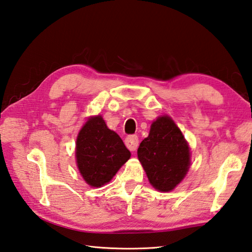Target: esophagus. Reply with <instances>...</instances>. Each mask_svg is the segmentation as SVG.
I'll return each instance as SVG.
<instances>
[{"label": "esophagus", "instance_id": "34e87169", "mask_svg": "<svg viewBox=\"0 0 252 252\" xmlns=\"http://www.w3.org/2000/svg\"><path fill=\"white\" fill-rule=\"evenodd\" d=\"M125 144H126V147L129 149L130 151H135L139 145L138 136L137 135H128L125 138Z\"/></svg>", "mask_w": 252, "mask_h": 252}]
</instances>
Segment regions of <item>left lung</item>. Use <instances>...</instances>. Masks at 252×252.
Here are the masks:
<instances>
[{"label":"left lung","instance_id":"1","mask_svg":"<svg viewBox=\"0 0 252 252\" xmlns=\"http://www.w3.org/2000/svg\"><path fill=\"white\" fill-rule=\"evenodd\" d=\"M138 158L152 187L172 191L186 177L191 165L189 148L181 130L168 115L159 116L138 148Z\"/></svg>","mask_w":252,"mask_h":252}]
</instances>
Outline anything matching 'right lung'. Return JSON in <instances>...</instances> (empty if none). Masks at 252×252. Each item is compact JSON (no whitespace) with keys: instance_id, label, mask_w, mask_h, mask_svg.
Here are the masks:
<instances>
[{"instance_id":"right-lung-1","label":"right lung","mask_w":252,"mask_h":252,"mask_svg":"<svg viewBox=\"0 0 252 252\" xmlns=\"http://www.w3.org/2000/svg\"><path fill=\"white\" fill-rule=\"evenodd\" d=\"M76 164L88 186L100 188L112 180L130 158L121 137L108 128L101 115L89 117L76 139Z\"/></svg>"}]
</instances>
